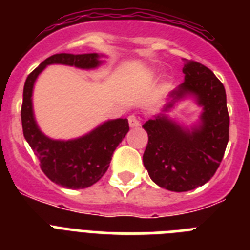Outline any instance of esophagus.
I'll return each instance as SVG.
<instances>
[{
    "instance_id": "1",
    "label": "esophagus",
    "mask_w": 250,
    "mask_h": 250,
    "mask_svg": "<svg viewBox=\"0 0 250 250\" xmlns=\"http://www.w3.org/2000/svg\"><path fill=\"white\" fill-rule=\"evenodd\" d=\"M128 123H129V125H131L132 128H133V127H138V125H140V118H138L137 115H135V114L129 115Z\"/></svg>"
}]
</instances>
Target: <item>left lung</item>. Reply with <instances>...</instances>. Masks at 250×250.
<instances>
[{"mask_svg":"<svg viewBox=\"0 0 250 250\" xmlns=\"http://www.w3.org/2000/svg\"><path fill=\"white\" fill-rule=\"evenodd\" d=\"M184 83L169 94L160 114L142 127L148 135L144 165L154 183L171 192H187L207 183L220 167L229 141L225 87L206 66L186 61ZM193 97L203 108L200 121L190 129L165 113L175 103Z\"/></svg>","mask_w":250,"mask_h":250,"instance_id":"8db88e82","label":"left lung"}]
</instances>
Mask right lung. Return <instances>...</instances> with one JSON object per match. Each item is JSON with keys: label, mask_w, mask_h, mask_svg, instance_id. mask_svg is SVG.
<instances>
[{"label": "right lung", "mask_w": 250, "mask_h": 250, "mask_svg": "<svg viewBox=\"0 0 250 250\" xmlns=\"http://www.w3.org/2000/svg\"><path fill=\"white\" fill-rule=\"evenodd\" d=\"M103 54L60 53L43 61L25 81L21 123L26 142L41 161V169L53 183L68 189H83L95 184L108 170L113 152L129 131L123 118L106 121L93 131L73 140H53L41 131L33 110V89L38 76L49 64L93 70L103 63Z\"/></svg>", "instance_id": "right-lung-1"}]
</instances>
